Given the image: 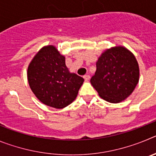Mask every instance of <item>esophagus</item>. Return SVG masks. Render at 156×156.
<instances>
[{"label":"esophagus","instance_id":"esophagus-1","mask_svg":"<svg viewBox=\"0 0 156 156\" xmlns=\"http://www.w3.org/2000/svg\"><path fill=\"white\" fill-rule=\"evenodd\" d=\"M90 78V76L89 75H84L83 76V79L85 80H89Z\"/></svg>","mask_w":156,"mask_h":156}]
</instances>
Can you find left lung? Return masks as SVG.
<instances>
[{"instance_id": "obj_1", "label": "left lung", "mask_w": 156, "mask_h": 156, "mask_svg": "<svg viewBox=\"0 0 156 156\" xmlns=\"http://www.w3.org/2000/svg\"><path fill=\"white\" fill-rule=\"evenodd\" d=\"M90 83L99 96L119 103L134 90L139 80V67L134 55L123 47H115L101 55Z\"/></svg>"}]
</instances>
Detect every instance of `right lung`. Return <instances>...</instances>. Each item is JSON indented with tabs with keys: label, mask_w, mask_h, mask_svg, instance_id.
I'll list each match as a JSON object with an SVG mask.
<instances>
[{
	"label": "right lung",
	"mask_w": 156,
	"mask_h": 156,
	"mask_svg": "<svg viewBox=\"0 0 156 156\" xmlns=\"http://www.w3.org/2000/svg\"><path fill=\"white\" fill-rule=\"evenodd\" d=\"M27 77L36 97L55 108H63L71 104L84 80L76 73H70L64 56L51 45L44 47L33 58Z\"/></svg>",
	"instance_id": "right-lung-1"
}]
</instances>
